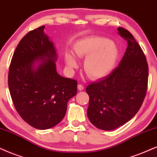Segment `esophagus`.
<instances>
[{"instance_id":"obj_1","label":"esophagus","mask_w":157,"mask_h":157,"mask_svg":"<svg viewBox=\"0 0 157 157\" xmlns=\"http://www.w3.org/2000/svg\"><path fill=\"white\" fill-rule=\"evenodd\" d=\"M77 89H78V90H80V91L82 90L83 89H84V86H83L82 85H81V84H79L78 85H77Z\"/></svg>"}]
</instances>
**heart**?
<instances>
[{
	"label": "heart",
	"mask_w": 157,
	"mask_h": 157,
	"mask_svg": "<svg viewBox=\"0 0 157 157\" xmlns=\"http://www.w3.org/2000/svg\"><path fill=\"white\" fill-rule=\"evenodd\" d=\"M73 54L77 59L85 58L84 70L92 80L109 75L117 61L119 51L114 43L105 37H88L77 43ZM65 64L69 70L77 68L78 62L74 56L66 53Z\"/></svg>",
	"instance_id": "heart-1"
}]
</instances>
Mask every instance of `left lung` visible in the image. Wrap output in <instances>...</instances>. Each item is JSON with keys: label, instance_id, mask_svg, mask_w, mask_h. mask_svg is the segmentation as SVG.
<instances>
[{"label": "left lung", "instance_id": "obj_1", "mask_svg": "<svg viewBox=\"0 0 157 157\" xmlns=\"http://www.w3.org/2000/svg\"><path fill=\"white\" fill-rule=\"evenodd\" d=\"M118 34L128 43L116 69L86 88L89 96L87 114L90 122L103 130H112L133 117L147 90L148 68L146 56L134 37L118 27Z\"/></svg>", "mask_w": 157, "mask_h": 157}]
</instances>
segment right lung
I'll use <instances>...</instances> for the list:
<instances>
[{
    "label": "right lung",
    "mask_w": 157,
    "mask_h": 157,
    "mask_svg": "<svg viewBox=\"0 0 157 157\" xmlns=\"http://www.w3.org/2000/svg\"><path fill=\"white\" fill-rule=\"evenodd\" d=\"M45 26L29 32L18 44L9 72V88L17 112L39 130L62 120L67 102L77 94V82L56 71V49Z\"/></svg>",
    "instance_id": "add662e5"
}]
</instances>
